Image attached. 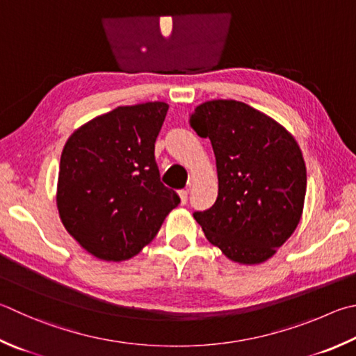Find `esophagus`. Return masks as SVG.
I'll list each match as a JSON object with an SVG mask.
<instances>
[{"mask_svg":"<svg viewBox=\"0 0 356 356\" xmlns=\"http://www.w3.org/2000/svg\"><path fill=\"white\" fill-rule=\"evenodd\" d=\"M179 196H180V202L186 204V200H188V190H180Z\"/></svg>","mask_w":356,"mask_h":356,"instance_id":"obj_1","label":"esophagus"}]
</instances>
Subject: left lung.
Returning <instances> with one entry per match:
<instances>
[{"mask_svg": "<svg viewBox=\"0 0 356 356\" xmlns=\"http://www.w3.org/2000/svg\"><path fill=\"white\" fill-rule=\"evenodd\" d=\"M190 124L210 138L218 171L216 202L193 216L229 260H269L302 218L307 168L299 145L270 116L234 99L197 106Z\"/></svg>", "mask_w": 356, "mask_h": 356, "instance_id": "obj_1", "label": "left lung"}]
</instances>
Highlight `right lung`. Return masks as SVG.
<instances>
[{
	"instance_id": "1",
	"label": "right lung",
	"mask_w": 356,
	"mask_h": 356,
	"mask_svg": "<svg viewBox=\"0 0 356 356\" xmlns=\"http://www.w3.org/2000/svg\"><path fill=\"white\" fill-rule=\"evenodd\" d=\"M166 102L116 107L71 134L62 151L57 209L68 234L106 261L129 260L179 205L160 182L156 140Z\"/></svg>"
}]
</instances>
